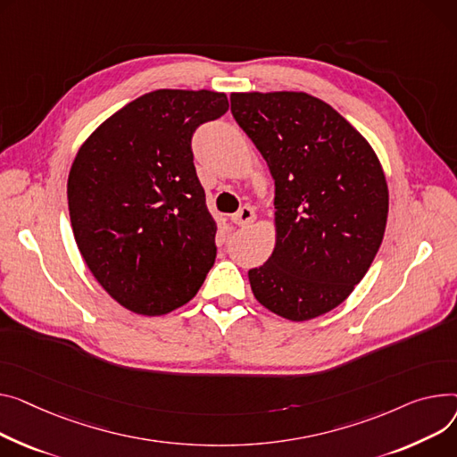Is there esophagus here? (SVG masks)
<instances>
[{
    "instance_id": "obj_1",
    "label": "esophagus",
    "mask_w": 457,
    "mask_h": 457,
    "mask_svg": "<svg viewBox=\"0 0 457 457\" xmlns=\"http://www.w3.org/2000/svg\"><path fill=\"white\" fill-rule=\"evenodd\" d=\"M231 220H233V224H237V226H250L253 220H255V211H253V207H250V205H245V207H240L235 215L231 217Z\"/></svg>"
}]
</instances>
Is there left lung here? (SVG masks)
Listing matches in <instances>:
<instances>
[{"mask_svg":"<svg viewBox=\"0 0 457 457\" xmlns=\"http://www.w3.org/2000/svg\"><path fill=\"white\" fill-rule=\"evenodd\" d=\"M231 113L276 179L278 240L248 271L261 305L318 318L366 276L386 231L387 186L370 143L303 91L231 94Z\"/></svg>","mask_w":457,"mask_h":457,"instance_id":"1","label":"left lung"}]
</instances>
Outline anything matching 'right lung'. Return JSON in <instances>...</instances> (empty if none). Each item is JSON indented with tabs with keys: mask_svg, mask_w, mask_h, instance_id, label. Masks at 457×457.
<instances>
[{
	"mask_svg": "<svg viewBox=\"0 0 457 457\" xmlns=\"http://www.w3.org/2000/svg\"><path fill=\"white\" fill-rule=\"evenodd\" d=\"M228 108L217 91L156 89L115 112L79 150L68 178L77 246L101 287L132 312L186 305L215 264L217 224L191 139Z\"/></svg>",
	"mask_w": 457,
	"mask_h": 457,
	"instance_id": "1",
	"label": "right lung"
}]
</instances>
